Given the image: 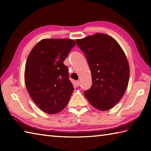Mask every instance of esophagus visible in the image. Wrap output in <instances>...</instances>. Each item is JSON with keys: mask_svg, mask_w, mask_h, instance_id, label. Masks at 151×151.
Segmentation results:
<instances>
[{"mask_svg": "<svg viewBox=\"0 0 151 151\" xmlns=\"http://www.w3.org/2000/svg\"><path fill=\"white\" fill-rule=\"evenodd\" d=\"M75 84H76V85L77 86H79V85H80V81H75Z\"/></svg>", "mask_w": 151, "mask_h": 151, "instance_id": "esophagus-1", "label": "esophagus"}]
</instances>
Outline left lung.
Masks as SVG:
<instances>
[{"mask_svg": "<svg viewBox=\"0 0 151 151\" xmlns=\"http://www.w3.org/2000/svg\"><path fill=\"white\" fill-rule=\"evenodd\" d=\"M76 42L91 72L92 86L84 95L95 108L110 110L119 102L129 84L130 68L124 51L113 37L102 33Z\"/></svg>", "mask_w": 151, "mask_h": 151, "instance_id": "left-lung-1", "label": "left lung"}]
</instances>
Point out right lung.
I'll list each match as a JSON object with an SVG mask.
<instances>
[{
  "mask_svg": "<svg viewBox=\"0 0 151 151\" xmlns=\"http://www.w3.org/2000/svg\"><path fill=\"white\" fill-rule=\"evenodd\" d=\"M75 44L70 39H44L28 56L25 84L35 104L45 113L58 114L69 101L74 88L63 62Z\"/></svg>",
  "mask_w": 151,
  "mask_h": 151,
  "instance_id": "1",
  "label": "right lung"
}]
</instances>
